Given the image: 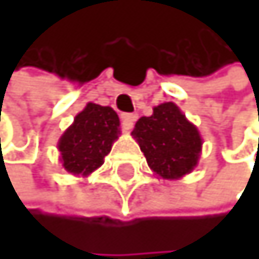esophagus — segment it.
<instances>
[{"label":"esophagus","instance_id":"obj_1","mask_svg":"<svg viewBox=\"0 0 259 259\" xmlns=\"http://www.w3.org/2000/svg\"><path fill=\"white\" fill-rule=\"evenodd\" d=\"M138 120V115L136 113H123L121 115V126L123 130L130 131L133 126H135V121Z\"/></svg>","mask_w":259,"mask_h":259}]
</instances>
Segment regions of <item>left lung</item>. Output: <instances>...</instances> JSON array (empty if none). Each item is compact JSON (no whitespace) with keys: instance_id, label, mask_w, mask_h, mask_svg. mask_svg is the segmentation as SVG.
Listing matches in <instances>:
<instances>
[{"instance_id":"obj_1","label":"left lung","mask_w":259,"mask_h":259,"mask_svg":"<svg viewBox=\"0 0 259 259\" xmlns=\"http://www.w3.org/2000/svg\"><path fill=\"white\" fill-rule=\"evenodd\" d=\"M147 165L167 180H177L196 167L203 139L174 102L154 107L151 116H141L131 133Z\"/></svg>"}]
</instances>
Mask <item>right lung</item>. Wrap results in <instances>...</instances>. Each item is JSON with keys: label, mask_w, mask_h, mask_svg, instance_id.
Returning <instances> with one entry per match:
<instances>
[{"label": "right lung", "mask_w": 259, "mask_h": 259, "mask_svg": "<svg viewBox=\"0 0 259 259\" xmlns=\"http://www.w3.org/2000/svg\"><path fill=\"white\" fill-rule=\"evenodd\" d=\"M120 135V118L112 107L87 104L58 141L63 167L87 177L104 163Z\"/></svg>", "instance_id": "obj_1"}]
</instances>
